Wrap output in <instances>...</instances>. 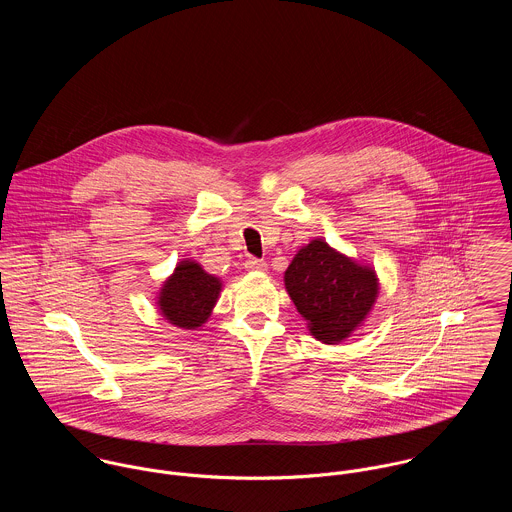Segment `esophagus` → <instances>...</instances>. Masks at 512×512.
Listing matches in <instances>:
<instances>
[{"instance_id": "1", "label": "esophagus", "mask_w": 512, "mask_h": 512, "mask_svg": "<svg viewBox=\"0 0 512 512\" xmlns=\"http://www.w3.org/2000/svg\"><path fill=\"white\" fill-rule=\"evenodd\" d=\"M244 266H246V270H256V272H264L268 266H266V262L264 260H258V258H248L246 262H244Z\"/></svg>"}]
</instances>
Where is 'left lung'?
<instances>
[{
    "mask_svg": "<svg viewBox=\"0 0 512 512\" xmlns=\"http://www.w3.org/2000/svg\"><path fill=\"white\" fill-rule=\"evenodd\" d=\"M284 282L311 335L325 345L347 339L365 321L378 295L374 270L319 238L295 254Z\"/></svg>",
    "mask_w": 512,
    "mask_h": 512,
    "instance_id": "8db88e82",
    "label": "left lung"
}]
</instances>
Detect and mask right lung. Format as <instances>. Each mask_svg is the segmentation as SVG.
I'll list each match as a JSON object with an SVG mask.
<instances>
[{
	"label": "right lung",
	"mask_w": 512,
	"mask_h": 512,
	"mask_svg": "<svg viewBox=\"0 0 512 512\" xmlns=\"http://www.w3.org/2000/svg\"><path fill=\"white\" fill-rule=\"evenodd\" d=\"M219 293V278L207 274L197 262L183 260L163 282L157 305L169 323L197 329L209 319Z\"/></svg>",
	"instance_id": "1"
}]
</instances>
